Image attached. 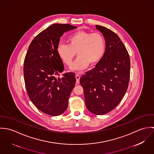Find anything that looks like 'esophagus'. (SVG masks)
<instances>
[{
	"label": "esophagus",
	"instance_id": "34e87169",
	"mask_svg": "<svg viewBox=\"0 0 154 154\" xmlns=\"http://www.w3.org/2000/svg\"><path fill=\"white\" fill-rule=\"evenodd\" d=\"M75 77H76V83H77V84H79V79H80L81 76H80L79 74H76V75H75Z\"/></svg>",
	"mask_w": 154,
	"mask_h": 154
}]
</instances>
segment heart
Masks as SVG:
<instances>
[{
    "label": "heart",
    "mask_w": 154,
    "mask_h": 154,
    "mask_svg": "<svg viewBox=\"0 0 154 154\" xmlns=\"http://www.w3.org/2000/svg\"><path fill=\"white\" fill-rule=\"evenodd\" d=\"M68 43L59 44L57 52L62 61L69 66L71 65L77 52L78 57L71 66L73 70H82L89 64L96 65L102 59L106 51L104 37L98 32H76L69 36Z\"/></svg>",
    "instance_id": "heart-1"
}]
</instances>
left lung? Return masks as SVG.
<instances>
[{
  "label": "left lung",
  "instance_id": "left-lung-1",
  "mask_svg": "<svg viewBox=\"0 0 154 154\" xmlns=\"http://www.w3.org/2000/svg\"><path fill=\"white\" fill-rule=\"evenodd\" d=\"M103 35L106 51L95 67L81 76L87 108L96 115L113 110L128 88L131 62L129 53L119 36L109 29L96 25Z\"/></svg>",
  "mask_w": 154,
  "mask_h": 154
}]
</instances>
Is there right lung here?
I'll return each mask as SVG.
<instances>
[{
    "label": "right lung",
    "mask_w": 154,
    "mask_h": 154,
    "mask_svg": "<svg viewBox=\"0 0 154 154\" xmlns=\"http://www.w3.org/2000/svg\"><path fill=\"white\" fill-rule=\"evenodd\" d=\"M75 28L70 24L51 25L34 38L25 57L23 76L29 98L38 110L52 116L66 111L76 83L73 72L59 77L64 66L57 52L60 37Z\"/></svg>",
    "instance_id": "right-lung-1"
}]
</instances>
